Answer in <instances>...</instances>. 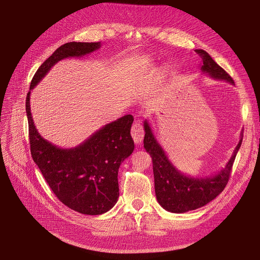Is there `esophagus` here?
Masks as SVG:
<instances>
[{
  "instance_id": "34e87169",
  "label": "esophagus",
  "mask_w": 260,
  "mask_h": 260,
  "mask_svg": "<svg viewBox=\"0 0 260 260\" xmlns=\"http://www.w3.org/2000/svg\"><path fill=\"white\" fill-rule=\"evenodd\" d=\"M131 137H132L133 141L137 143V144H140L143 138H144V129H143V126L140 122H134L132 124Z\"/></svg>"
}]
</instances>
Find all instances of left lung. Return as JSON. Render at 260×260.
Returning <instances> with one entry per match:
<instances>
[{"label": "left lung", "mask_w": 260, "mask_h": 260, "mask_svg": "<svg viewBox=\"0 0 260 260\" xmlns=\"http://www.w3.org/2000/svg\"><path fill=\"white\" fill-rule=\"evenodd\" d=\"M196 52L202 59L201 71L203 73H207L215 79L226 80L231 84L235 83L231 76L212 59L207 51L197 49ZM144 148L153 160L156 198L165 210L172 213H185L199 209L215 199L225 189L237 153L242 144L243 133H241V140L234 155L220 172L210 177L194 178L177 171L155 139L147 121L144 122Z\"/></svg>", "instance_id": "left-lung-1"}]
</instances>
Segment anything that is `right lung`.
I'll return each instance as SVG.
<instances>
[{"label": "right lung", "instance_id": "1", "mask_svg": "<svg viewBox=\"0 0 260 260\" xmlns=\"http://www.w3.org/2000/svg\"><path fill=\"white\" fill-rule=\"evenodd\" d=\"M100 46V42L62 45L39 68L30 89L37 86L58 61L83 57ZM25 111L31 156L57 198L68 208L87 215H100L110 211L119 197V166L134 149L130 134L132 116L126 115L107 123L80 145L63 149L42 138L35 128L30 91L26 94Z\"/></svg>", "mask_w": 260, "mask_h": 260}]
</instances>
